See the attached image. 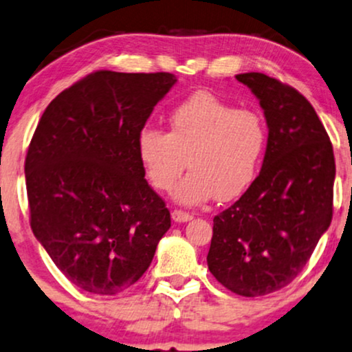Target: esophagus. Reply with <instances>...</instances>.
<instances>
[{"mask_svg":"<svg viewBox=\"0 0 352 352\" xmlns=\"http://www.w3.org/2000/svg\"><path fill=\"white\" fill-rule=\"evenodd\" d=\"M171 219L177 223H183V222H189V220L192 219V215L188 214V212H184V210H173Z\"/></svg>","mask_w":352,"mask_h":352,"instance_id":"obj_1","label":"esophagus"}]
</instances>
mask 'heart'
I'll list each match as a JSON object with an SVG mask.
<instances>
[{
  "mask_svg": "<svg viewBox=\"0 0 352 352\" xmlns=\"http://www.w3.org/2000/svg\"><path fill=\"white\" fill-rule=\"evenodd\" d=\"M169 132L143 127L137 137V156L155 189L175 190L184 206L210 199L228 202L251 188L267 150V125L256 111L236 106L207 91L176 104L168 117Z\"/></svg>",
  "mask_w": 352,
  "mask_h": 352,
  "instance_id": "obj_1",
  "label": "heart"
}]
</instances>
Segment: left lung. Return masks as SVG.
Wrapping results in <instances>:
<instances>
[{
	"label": "left lung",
	"mask_w": 352,
	"mask_h": 352,
	"mask_svg": "<svg viewBox=\"0 0 352 352\" xmlns=\"http://www.w3.org/2000/svg\"><path fill=\"white\" fill-rule=\"evenodd\" d=\"M259 99L267 150L259 176L214 217L209 271L223 287L259 297L290 284L333 219L336 164L314 106L264 73L236 75Z\"/></svg>",
	"instance_id": "obj_1"
}]
</instances>
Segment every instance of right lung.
I'll return each instance as SVG.
<instances>
[{"instance_id":"1","label":"right lung","mask_w":352,"mask_h":352,"mask_svg":"<svg viewBox=\"0 0 352 352\" xmlns=\"http://www.w3.org/2000/svg\"><path fill=\"white\" fill-rule=\"evenodd\" d=\"M171 73L94 72L52 101L25 156L30 228L76 287L116 296L143 276L171 227L145 179L138 132Z\"/></svg>"}]
</instances>
